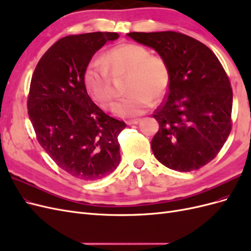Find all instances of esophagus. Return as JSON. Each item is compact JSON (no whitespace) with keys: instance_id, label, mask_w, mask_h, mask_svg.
Returning <instances> with one entry per match:
<instances>
[{"instance_id":"1","label":"esophagus","mask_w":251,"mask_h":251,"mask_svg":"<svg viewBox=\"0 0 251 251\" xmlns=\"http://www.w3.org/2000/svg\"><path fill=\"white\" fill-rule=\"evenodd\" d=\"M140 123V119H132V120H127L126 125L127 126H132V125H137Z\"/></svg>"}]
</instances>
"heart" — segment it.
<instances>
[{
    "label": "heart",
    "mask_w": 251,
    "mask_h": 251,
    "mask_svg": "<svg viewBox=\"0 0 251 251\" xmlns=\"http://www.w3.org/2000/svg\"><path fill=\"white\" fill-rule=\"evenodd\" d=\"M102 66L91 63L83 72V86L90 97L100 107L109 109L114 92L109 73L127 75L125 92L127 96L114 108L120 117H136L159 102L168 92L171 82L170 68L160 56L137 44L126 43L110 49L101 57Z\"/></svg>",
    "instance_id": "b5f03b06"
}]
</instances>
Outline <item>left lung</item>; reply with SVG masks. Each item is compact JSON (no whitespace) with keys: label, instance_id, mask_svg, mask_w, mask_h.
Instances as JSON below:
<instances>
[{"label":"left lung","instance_id":"8db88e82","mask_svg":"<svg viewBox=\"0 0 251 251\" xmlns=\"http://www.w3.org/2000/svg\"><path fill=\"white\" fill-rule=\"evenodd\" d=\"M126 35L154 49L170 68L168 96L154 114L155 157L174 171L199 170L218 155L231 131L232 90L224 68L208 47L185 34Z\"/></svg>","mask_w":251,"mask_h":251}]
</instances>
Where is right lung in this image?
<instances>
[{"instance_id": "add662e5", "label": "right lung", "mask_w": 251, "mask_h": 251, "mask_svg": "<svg viewBox=\"0 0 251 251\" xmlns=\"http://www.w3.org/2000/svg\"><path fill=\"white\" fill-rule=\"evenodd\" d=\"M118 37H63L42 56L30 83L28 115L37 141L60 169L83 181L108 176L120 162L118 135L126 125L97 107L82 78L96 51Z\"/></svg>"}]
</instances>
